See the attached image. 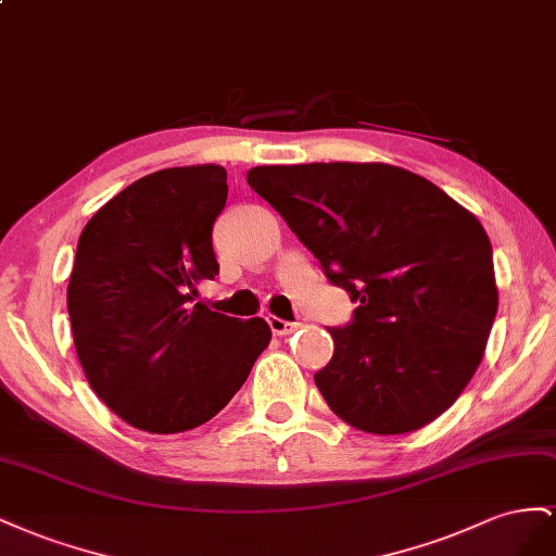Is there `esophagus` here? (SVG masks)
Masks as SVG:
<instances>
[{
	"instance_id": "34e87169",
	"label": "esophagus",
	"mask_w": 556,
	"mask_h": 556,
	"mask_svg": "<svg viewBox=\"0 0 556 556\" xmlns=\"http://www.w3.org/2000/svg\"><path fill=\"white\" fill-rule=\"evenodd\" d=\"M267 324H269V330H273L275 336H279V338L291 336V332L303 328V324H298V321H283V319H279V316H269Z\"/></svg>"
}]
</instances>
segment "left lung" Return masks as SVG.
<instances>
[{"label": "left lung", "instance_id": "obj_1", "mask_svg": "<svg viewBox=\"0 0 556 556\" xmlns=\"http://www.w3.org/2000/svg\"><path fill=\"white\" fill-rule=\"evenodd\" d=\"M249 186L358 307L328 328L314 375L328 407L366 433L417 431L478 370L498 309L491 242L462 204L384 163L261 165Z\"/></svg>", "mask_w": 556, "mask_h": 556}]
</instances>
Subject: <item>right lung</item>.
<instances>
[{
  "label": "right lung",
  "instance_id": "add662e5",
  "mask_svg": "<svg viewBox=\"0 0 556 556\" xmlns=\"http://www.w3.org/2000/svg\"><path fill=\"white\" fill-rule=\"evenodd\" d=\"M220 165L167 167L123 188L81 237L67 287L78 361L123 421L184 433L240 391L269 326L193 303L218 275L212 228L228 198Z\"/></svg>",
  "mask_w": 556,
  "mask_h": 556
}]
</instances>
